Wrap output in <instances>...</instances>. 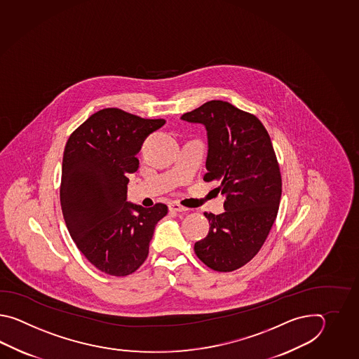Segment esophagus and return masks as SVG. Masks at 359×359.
Masks as SVG:
<instances>
[{
	"mask_svg": "<svg viewBox=\"0 0 359 359\" xmlns=\"http://www.w3.org/2000/svg\"><path fill=\"white\" fill-rule=\"evenodd\" d=\"M169 210L181 213V212H187L189 209H187V208H184V206L180 205L178 203H170V204H169Z\"/></svg>",
	"mask_w": 359,
	"mask_h": 359,
	"instance_id": "1",
	"label": "esophagus"
}]
</instances>
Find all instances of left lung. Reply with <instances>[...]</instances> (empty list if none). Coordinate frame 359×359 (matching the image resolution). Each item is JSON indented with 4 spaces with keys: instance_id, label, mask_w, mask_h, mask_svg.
<instances>
[{
    "instance_id": "obj_1",
    "label": "left lung",
    "mask_w": 359,
    "mask_h": 359,
    "mask_svg": "<svg viewBox=\"0 0 359 359\" xmlns=\"http://www.w3.org/2000/svg\"><path fill=\"white\" fill-rule=\"evenodd\" d=\"M181 118L205 126L204 181H219L215 190L226 196L223 213H204L210 229L194 249L208 267L232 272L258 254L278 213L283 180L273 145L255 115L227 101H208Z\"/></svg>"
}]
</instances>
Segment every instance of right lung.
I'll use <instances>...</instances> for the list:
<instances>
[{
	"label": "right lung",
	"instance_id": "obj_1",
	"mask_svg": "<svg viewBox=\"0 0 359 359\" xmlns=\"http://www.w3.org/2000/svg\"><path fill=\"white\" fill-rule=\"evenodd\" d=\"M164 119H145L116 107L92 114L69 136L61 169L60 204L76 248L107 275L133 273L149 255L156 223L168 206L126 201L136 154Z\"/></svg>",
	"mask_w": 359,
	"mask_h": 359
}]
</instances>
